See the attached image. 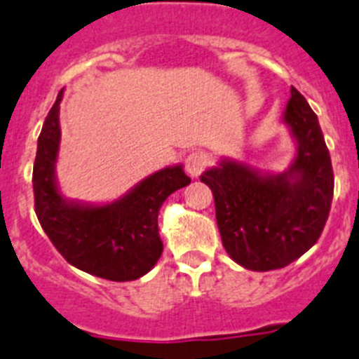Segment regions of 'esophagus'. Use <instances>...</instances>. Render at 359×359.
<instances>
[{"mask_svg":"<svg viewBox=\"0 0 359 359\" xmlns=\"http://www.w3.org/2000/svg\"><path fill=\"white\" fill-rule=\"evenodd\" d=\"M208 154L204 151H191V154L186 157V162H184V166H186V171H188V175L193 177V179H197L201 175L204 168L208 166Z\"/></svg>","mask_w":359,"mask_h":359,"instance_id":"1","label":"esophagus"}]
</instances>
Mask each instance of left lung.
<instances>
[{"instance_id": "left-lung-1", "label": "left lung", "mask_w": 359, "mask_h": 359, "mask_svg": "<svg viewBox=\"0 0 359 359\" xmlns=\"http://www.w3.org/2000/svg\"><path fill=\"white\" fill-rule=\"evenodd\" d=\"M283 124L296 142L294 161L285 171L266 173L222 158L201 175L213 191L227 255L251 271L280 269L309 251L322 235L332 202L334 173L322 128L294 86Z\"/></svg>"}]
</instances>
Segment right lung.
Segmentation results:
<instances>
[{
	"label": "right lung",
	"mask_w": 359,
	"mask_h": 359,
	"mask_svg": "<svg viewBox=\"0 0 359 359\" xmlns=\"http://www.w3.org/2000/svg\"><path fill=\"white\" fill-rule=\"evenodd\" d=\"M61 99L63 90L37 139L32 175L37 220L70 266L111 282L141 278L162 255L157 220L162 202L191 179L177 164L155 171L110 204L65 198L55 179Z\"/></svg>",
	"instance_id": "right-lung-1"
}]
</instances>
